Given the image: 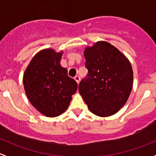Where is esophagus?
Returning <instances> with one entry per match:
<instances>
[{
    "label": "esophagus",
    "instance_id": "obj_1",
    "mask_svg": "<svg viewBox=\"0 0 156 156\" xmlns=\"http://www.w3.org/2000/svg\"><path fill=\"white\" fill-rule=\"evenodd\" d=\"M74 80H76V83H77L78 84H79V83H80V76H75V77H74Z\"/></svg>",
    "mask_w": 156,
    "mask_h": 156
}]
</instances>
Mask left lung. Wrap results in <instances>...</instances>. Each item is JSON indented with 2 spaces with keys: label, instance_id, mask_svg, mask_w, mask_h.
<instances>
[{
  "label": "left lung",
  "instance_id": "1",
  "mask_svg": "<svg viewBox=\"0 0 156 156\" xmlns=\"http://www.w3.org/2000/svg\"><path fill=\"white\" fill-rule=\"evenodd\" d=\"M88 76L81 80L79 92L94 115L107 117L126 104L133 86V70L128 58L107 41L85 49Z\"/></svg>",
  "mask_w": 156,
  "mask_h": 156
}]
</instances>
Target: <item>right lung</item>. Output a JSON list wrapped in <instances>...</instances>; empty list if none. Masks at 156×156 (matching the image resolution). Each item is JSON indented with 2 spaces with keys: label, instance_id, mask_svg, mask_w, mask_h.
Segmentation results:
<instances>
[{
  "label": "right lung",
  "instance_id": "add662e5",
  "mask_svg": "<svg viewBox=\"0 0 156 156\" xmlns=\"http://www.w3.org/2000/svg\"><path fill=\"white\" fill-rule=\"evenodd\" d=\"M63 51L44 49L32 58L23 75L25 94L34 107L47 117L58 116L68 107L77 83L60 65Z\"/></svg>",
  "mask_w": 156,
  "mask_h": 156
}]
</instances>
